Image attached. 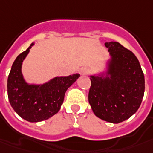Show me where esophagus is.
<instances>
[{
	"label": "esophagus",
	"mask_w": 153,
	"mask_h": 153,
	"mask_svg": "<svg viewBox=\"0 0 153 153\" xmlns=\"http://www.w3.org/2000/svg\"><path fill=\"white\" fill-rule=\"evenodd\" d=\"M79 73L81 75H87L88 73V71L86 68H81L80 70H79Z\"/></svg>",
	"instance_id": "34e87169"
}]
</instances>
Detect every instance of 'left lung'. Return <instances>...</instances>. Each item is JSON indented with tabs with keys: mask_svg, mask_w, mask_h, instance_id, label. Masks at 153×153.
<instances>
[{
	"mask_svg": "<svg viewBox=\"0 0 153 153\" xmlns=\"http://www.w3.org/2000/svg\"><path fill=\"white\" fill-rule=\"evenodd\" d=\"M105 46L111 58L105 72L90 76L88 101L97 117L119 123L138 110L145 79L139 61L131 51L116 42H106Z\"/></svg>",
	"mask_w": 153,
	"mask_h": 153,
	"instance_id": "8db88e82",
	"label": "left lung"
}]
</instances>
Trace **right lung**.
<instances>
[{"label":"right lung","mask_w":153,"mask_h":153,"mask_svg":"<svg viewBox=\"0 0 153 153\" xmlns=\"http://www.w3.org/2000/svg\"><path fill=\"white\" fill-rule=\"evenodd\" d=\"M34 42L19 55L12 64L7 80V93L10 106L17 114L30 123L50 118L61 109L66 90L80 74L56 76L43 84H29L22 72L23 61Z\"/></svg>","instance_id":"right-lung-1"}]
</instances>
